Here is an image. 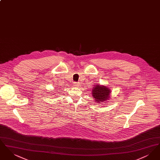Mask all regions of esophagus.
<instances>
[{
  "label": "esophagus",
  "mask_w": 160,
  "mask_h": 160,
  "mask_svg": "<svg viewBox=\"0 0 160 160\" xmlns=\"http://www.w3.org/2000/svg\"><path fill=\"white\" fill-rule=\"evenodd\" d=\"M74 86H75V87H76V88L80 87V84H79L78 82H75V83H74Z\"/></svg>",
  "instance_id": "34e87169"
}]
</instances>
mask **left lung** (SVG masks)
Here are the masks:
<instances>
[{"label":"left lung","mask_w":160,"mask_h":160,"mask_svg":"<svg viewBox=\"0 0 160 160\" xmlns=\"http://www.w3.org/2000/svg\"><path fill=\"white\" fill-rule=\"evenodd\" d=\"M110 93L111 90L110 88L106 86L99 85V84H96L92 91V98L95 99V102L98 103L108 100L110 97Z\"/></svg>","instance_id":"obj_1"}]
</instances>
